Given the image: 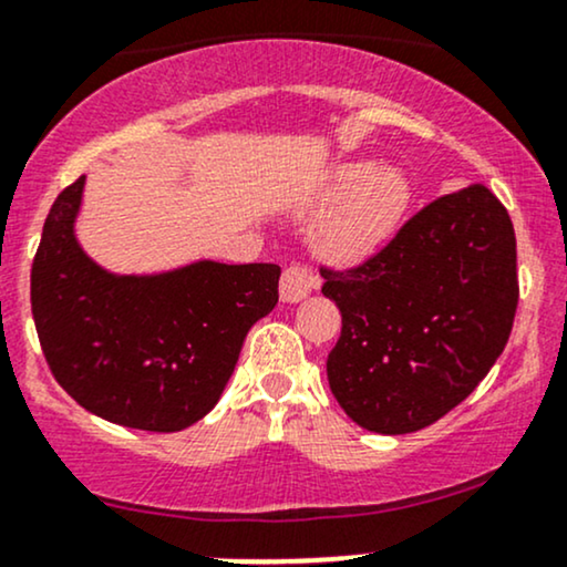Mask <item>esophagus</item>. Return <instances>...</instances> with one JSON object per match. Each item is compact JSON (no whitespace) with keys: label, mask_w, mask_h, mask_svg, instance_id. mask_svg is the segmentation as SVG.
I'll return each instance as SVG.
<instances>
[{"label":"esophagus","mask_w":567,"mask_h":567,"mask_svg":"<svg viewBox=\"0 0 567 567\" xmlns=\"http://www.w3.org/2000/svg\"><path fill=\"white\" fill-rule=\"evenodd\" d=\"M313 288H319V277L303 264L288 266L282 279H279V296H282L285 303L303 301V298L309 296Z\"/></svg>","instance_id":"34e87169"}]
</instances>
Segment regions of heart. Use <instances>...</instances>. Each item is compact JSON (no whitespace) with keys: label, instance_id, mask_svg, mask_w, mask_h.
<instances>
[{"label":"heart","instance_id":"1","mask_svg":"<svg viewBox=\"0 0 567 567\" xmlns=\"http://www.w3.org/2000/svg\"><path fill=\"white\" fill-rule=\"evenodd\" d=\"M412 206V184L399 168L374 161L338 163L309 197L319 224L317 254L330 264L351 266L391 243Z\"/></svg>","mask_w":567,"mask_h":567}]
</instances>
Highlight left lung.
<instances>
[{
  "instance_id": "1",
  "label": "left lung",
  "mask_w": 567,
  "mask_h": 567,
  "mask_svg": "<svg viewBox=\"0 0 567 567\" xmlns=\"http://www.w3.org/2000/svg\"><path fill=\"white\" fill-rule=\"evenodd\" d=\"M319 271L343 317L330 391L372 433H414L452 412L513 332L515 229L483 184L433 200L364 264Z\"/></svg>"
}]
</instances>
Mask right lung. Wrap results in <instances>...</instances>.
<instances>
[{
    "instance_id": "1",
    "label": "right lung",
    "mask_w": 567,
    "mask_h": 567,
    "mask_svg": "<svg viewBox=\"0 0 567 567\" xmlns=\"http://www.w3.org/2000/svg\"><path fill=\"white\" fill-rule=\"evenodd\" d=\"M84 182L52 203L31 266L44 359L86 412L136 431H184L216 406L248 330L277 306L279 266L195 261L113 275L76 240Z\"/></svg>"
}]
</instances>
